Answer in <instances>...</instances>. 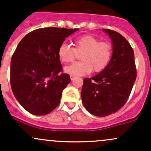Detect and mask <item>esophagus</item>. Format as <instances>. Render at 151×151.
Returning <instances> with one entry per match:
<instances>
[{"instance_id":"34e87169","label":"esophagus","mask_w":151,"mask_h":151,"mask_svg":"<svg viewBox=\"0 0 151 151\" xmlns=\"http://www.w3.org/2000/svg\"><path fill=\"white\" fill-rule=\"evenodd\" d=\"M74 78H75V76L70 75V79H71V80H74Z\"/></svg>"}]
</instances>
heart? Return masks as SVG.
I'll return each instance as SVG.
<instances>
[{
	"label": "heart",
	"mask_w": 151,
	"mask_h": 151,
	"mask_svg": "<svg viewBox=\"0 0 151 151\" xmlns=\"http://www.w3.org/2000/svg\"><path fill=\"white\" fill-rule=\"evenodd\" d=\"M73 48L62 43L58 49V57L63 63L72 62L76 58V52L82 53V61L65 67L64 72L73 76H83L92 72L98 73L107 67L112 54V46L107 41H100L94 36L86 35L74 41Z\"/></svg>",
	"instance_id": "obj_1"
}]
</instances>
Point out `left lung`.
<instances>
[{
	"mask_svg": "<svg viewBox=\"0 0 151 151\" xmlns=\"http://www.w3.org/2000/svg\"><path fill=\"white\" fill-rule=\"evenodd\" d=\"M112 40V55L104 70L92 78L84 79L81 97L86 110L105 117L115 113L126 103L136 79L132 48L121 34L103 29Z\"/></svg>",
	"mask_w": 151,
	"mask_h": 151,
	"instance_id": "left-lung-1",
	"label": "left lung"
}]
</instances>
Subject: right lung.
<instances>
[{
  "label": "right lung",
  "instance_id": "obj_1",
  "mask_svg": "<svg viewBox=\"0 0 151 151\" xmlns=\"http://www.w3.org/2000/svg\"><path fill=\"white\" fill-rule=\"evenodd\" d=\"M79 29L48 27L34 30L19 42L11 63V86L18 102L35 115H45L59 105L70 82L62 72L58 49Z\"/></svg>",
  "mask_w": 151,
  "mask_h": 151
}]
</instances>
